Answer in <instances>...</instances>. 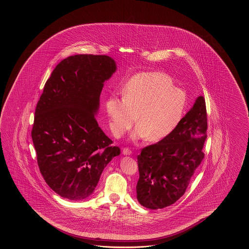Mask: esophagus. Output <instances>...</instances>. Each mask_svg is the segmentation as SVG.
<instances>
[{
	"label": "esophagus",
	"instance_id": "34e87169",
	"mask_svg": "<svg viewBox=\"0 0 249 249\" xmlns=\"http://www.w3.org/2000/svg\"><path fill=\"white\" fill-rule=\"evenodd\" d=\"M123 154L124 156H130V155H132V150L130 148H124L123 149Z\"/></svg>",
	"mask_w": 249,
	"mask_h": 249
}]
</instances>
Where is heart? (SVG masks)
I'll return each mask as SVG.
<instances>
[{
    "instance_id": "1",
    "label": "heart",
    "mask_w": 249,
    "mask_h": 249,
    "mask_svg": "<svg viewBox=\"0 0 249 249\" xmlns=\"http://www.w3.org/2000/svg\"><path fill=\"white\" fill-rule=\"evenodd\" d=\"M123 95V99L111 97L106 102L113 135L121 137L137 117L139 127L132 138L146 137L150 142H159L173 132L187 104L185 91L175 87L169 75L159 72L135 75L127 84Z\"/></svg>"
}]
</instances>
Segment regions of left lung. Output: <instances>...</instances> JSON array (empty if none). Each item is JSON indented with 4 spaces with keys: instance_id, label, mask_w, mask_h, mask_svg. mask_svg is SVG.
Instances as JSON below:
<instances>
[{
    "instance_id": "left-lung-1",
    "label": "left lung",
    "mask_w": 249,
    "mask_h": 249,
    "mask_svg": "<svg viewBox=\"0 0 249 249\" xmlns=\"http://www.w3.org/2000/svg\"><path fill=\"white\" fill-rule=\"evenodd\" d=\"M206 101L199 96L191 110L167 137L142 149L137 157V199L143 207H169L185 193L204 159L207 139Z\"/></svg>"
}]
</instances>
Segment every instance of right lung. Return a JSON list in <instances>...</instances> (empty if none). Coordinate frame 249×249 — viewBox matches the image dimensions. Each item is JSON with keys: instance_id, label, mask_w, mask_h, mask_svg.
<instances>
[{"instance_id": "obj_1", "label": "right lung", "mask_w": 249, "mask_h": 249, "mask_svg": "<svg viewBox=\"0 0 249 249\" xmlns=\"http://www.w3.org/2000/svg\"><path fill=\"white\" fill-rule=\"evenodd\" d=\"M116 70L106 55H74L56 66L44 85L31 135L43 179L62 197H89L107 164L120 155L95 117L104 82Z\"/></svg>"}]
</instances>
